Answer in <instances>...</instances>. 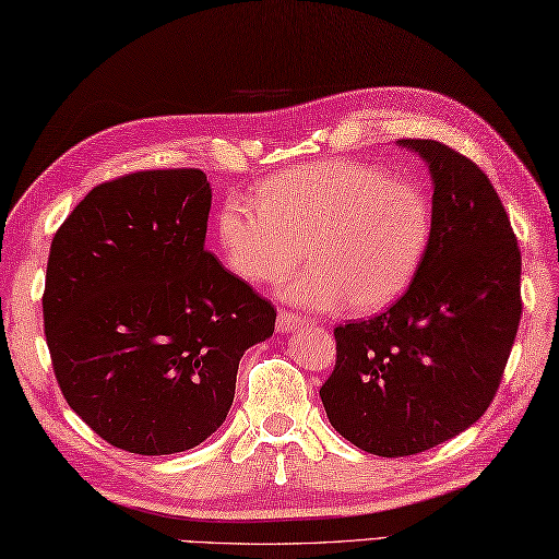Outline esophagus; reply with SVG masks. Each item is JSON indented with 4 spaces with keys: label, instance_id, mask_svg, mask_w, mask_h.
<instances>
[{
    "label": "esophagus",
    "instance_id": "obj_1",
    "mask_svg": "<svg viewBox=\"0 0 559 559\" xmlns=\"http://www.w3.org/2000/svg\"><path fill=\"white\" fill-rule=\"evenodd\" d=\"M305 326V319L293 314L288 310H278V317H276V331L278 334H290V331H298Z\"/></svg>",
    "mask_w": 559,
    "mask_h": 559
}]
</instances>
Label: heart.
<instances>
[{
	"label": "heart",
	"mask_w": 559,
	"mask_h": 559,
	"mask_svg": "<svg viewBox=\"0 0 559 559\" xmlns=\"http://www.w3.org/2000/svg\"><path fill=\"white\" fill-rule=\"evenodd\" d=\"M228 266L247 283H281V295L312 310L372 314L413 286L432 240L425 189L374 165L326 160L271 177L257 199L230 197L218 211Z\"/></svg>",
	"instance_id": "1"
}]
</instances>
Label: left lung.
Listing matches in <instances>:
<instances>
[{
    "instance_id": "obj_1",
    "label": "left lung",
    "mask_w": 559,
    "mask_h": 559,
    "mask_svg": "<svg viewBox=\"0 0 559 559\" xmlns=\"http://www.w3.org/2000/svg\"><path fill=\"white\" fill-rule=\"evenodd\" d=\"M432 177V240L386 312L341 324L319 389L329 423L362 451L396 459L456 437L488 411L521 319V252L495 187L435 139H401Z\"/></svg>"
}]
</instances>
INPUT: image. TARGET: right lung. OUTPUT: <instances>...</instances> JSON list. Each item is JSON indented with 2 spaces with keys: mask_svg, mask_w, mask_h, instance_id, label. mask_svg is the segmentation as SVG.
I'll list each match as a JSON object with an SVG mask.
<instances>
[{
  "mask_svg": "<svg viewBox=\"0 0 559 559\" xmlns=\"http://www.w3.org/2000/svg\"><path fill=\"white\" fill-rule=\"evenodd\" d=\"M211 187L197 168L93 187L52 237L45 341L67 403L141 456L218 430L237 365L276 324L269 300L204 247Z\"/></svg>",
  "mask_w": 559,
  "mask_h": 559,
  "instance_id": "right-lung-1",
  "label": "right lung"
}]
</instances>
